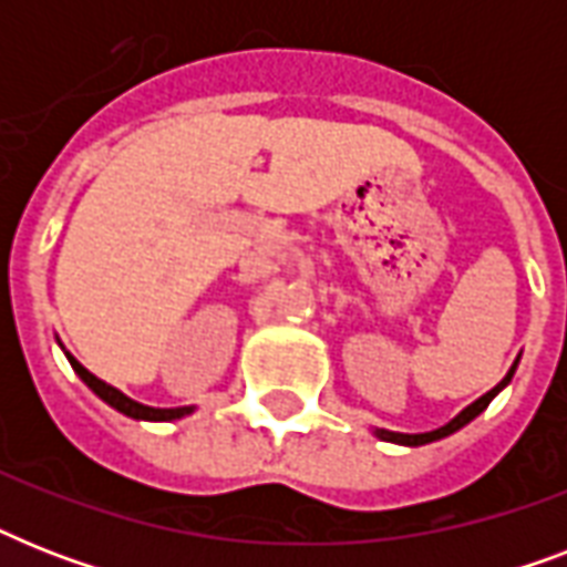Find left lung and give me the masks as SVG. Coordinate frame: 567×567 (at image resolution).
<instances>
[{"mask_svg":"<svg viewBox=\"0 0 567 567\" xmlns=\"http://www.w3.org/2000/svg\"><path fill=\"white\" fill-rule=\"evenodd\" d=\"M515 364H518V362H515ZM515 364H512V371L506 373V377H503V382H497V385H494L492 391H488V394H483V396H480V400H474V403L467 405V409H462V412H458L456 417H453V421L444 423V426H439V430L421 432V435H403V432L377 430V435H379V439H382V441H394V444H409V447H417V444H430V441H439V439H444V435H450V432L462 430V426H465L467 421H474L476 414L483 412L485 405L492 403L494 394H497V391H501V388L506 385V382H509L512 373H515Z\"/></svg>","mask_w":567,"mask_h":567,"instance_id":"1","label":"left lung"}]
</instances>
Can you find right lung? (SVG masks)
<instances>
[{
  "mask_svg": "<svg viewBox=\"0 0 567 567\" xmlns=\"http://www.w3.org/2000/svg\"><path fill=\"white\" fill-rule=\"evenodd\" d=\"M70 364L75 368V373L87 382V385L96 391V394L105 400L109 405H114L117 412L128 414V417H137V421H176V417H185L190 412L188 405H182V409H153V405H144V403H135V400H128L126 394H120L117 388H111L109 382H102V379L93 377L91 371H84L82 364L75 362L73 355H70Z\"/></svg>",
  "mask_w": 567,
  "mask_h": 567,
  "instance_id": "obj_1",
  "label": "right lung"
}]
</instances>
